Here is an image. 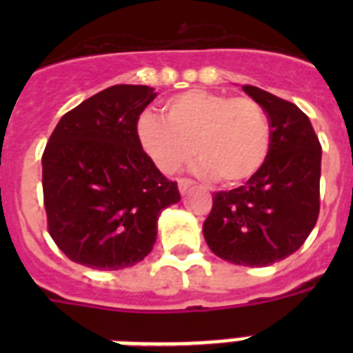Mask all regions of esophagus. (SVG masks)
I'll return each mask as SVG.
<instances>
[{"label":"esophagus","instance_id":"34e87169","mask_svg":"<svg viewBox=\"0 0 353 353\" xmlns=\"http://www.w3.org/2000/svg\"><path fill=\"white\" fill-rule=\"evenodd\" d=\"M194 183L190 181V179H185V177H181L179 181H177V187H179V192L181 194H187L190 188H192Z\"/></svg>","mask_w":353,"mask_h":353}]
</instances>
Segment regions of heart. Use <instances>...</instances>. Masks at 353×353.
<instances>
[{
  "label": "heart",
  "mask_w": 353,
  "mask_h": 353,
  "mask_svg": "<svg viewBox=\"0 0 353 353\" xmlns=\"http://www.w3.org/2000/svg\"><path fill=\"white\" fill-rule=\"evenodd\" d=\"M163 120L143 113L135 124L139 146L163 174L181 170L196 150L205 177L238 187L268 161L271 122L254 99L188 90L165 102Z\"/></svg>",
  "instance_id": "heart-1"
}]
</instances>
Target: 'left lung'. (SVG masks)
I'll list each match as a JSON object with an SVG mask.
<instances>
[{
  "label": "left lung",
  "mask_w": 353,
  "mask_h": 353,
  "mask_svg": "<svg viewBox=\"0 0 353 353\" xmlns=\"http://www.w3.org/2000/svg\"><path fill=\"white\" fill-rule=\"evenodd\" d=\"M271 122V150L256 176L212 196L203 223L210 251L236 265L262 268L284 260L306 241L321 209V143L293 102L243 85Z\"/></svg>",
  "instance_id": "8db88e82"
}]
</instances>
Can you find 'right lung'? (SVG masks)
Returning <instances> with one entry per match:
<instances>
[{"mask_svg":"<svg viewBox=\"0 0 353 353\" xmlns=\"http://www.w3.org/2000/svg\"><path fill=\"white\" fill-rule=\"evenodd\" d=\"M155 95L148 85H112L65 113L43 150L47 229L80 265L113 271L141 262L161 210L181 199L135 135Z\"/></svg>","mask_w":353,"mask_h":353,"instance_id":"add662e5","label":"right lung"}]
</instances>
